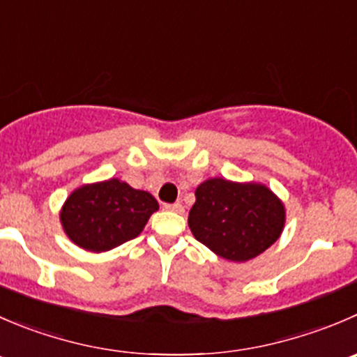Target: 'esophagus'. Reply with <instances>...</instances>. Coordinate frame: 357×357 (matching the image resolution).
Segmentation results:
<instances>
[{"instance_id": "obj_1", "label": "esophagus", "mask_w": 357, "mask_h": 357, "mask_svg": "<svg viewBox=\"0 0 357 357\" xmlns=\"http://www.w3.org/2000/svg\"><path fill=\"white\" fill-rule=\"evenodd\" d=\"M165 211H172V213H183V206L179 202L174 204H164Z\"/></svg>"}]
</instances>
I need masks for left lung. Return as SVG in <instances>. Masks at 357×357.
Instances as JSON below:
<instances>
[{
	"label": "left lung",
	"mask_w": 357,
	"mask_h": 357,
	"mask_svg": "<svg viewBox=\"0 0 357 357\" xmlns=\"http://www.w3.org/2000/svg\"><path fill=\"white\" fill-rule=\"evenodd\" d=\"M188 225L193 237L230 261H248L271 248L284 227V206L263 185L214 178L195 190Z\"/></svg>",
	"instance_id": "1"
}]
</instances>
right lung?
I'll return each mask as SVG.
<instances>
[{
    "instance_id": "right-lung-1",
    "label": "right lung",
    "mask_w": 357,
    "mask_h": 357,
    "mask_svg": "<svg viewBox=\"0 0 357 357\" xmlns=\"http://www.w3.org/2000/svg\"><path fill=\"white\" fill-rule=\"evenodd\" d=\"M158 209L151 193L119 179L75 190L61 211L66 234L86 251H108L132 241Z\"/></svg>"
}]
</instances>
